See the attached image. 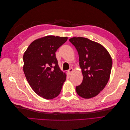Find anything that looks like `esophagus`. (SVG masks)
<instances>
[{
    "instance_id": "obj_1",
    "label": "esophagus",
    "mask_w": 130,
    "mask_h": 130,
    "mask_svg": "<svg viewBox=\"0 0 130 130\" xmlns=\"http://www.w3.org/2000/svg\"><path fill=\"white\" fill-rule=\"evenodd\" d=\"M73 71V69L72 68H70L68 70V72H69V74L70 75H72V73Z\"/></svg>"
}]
</instances>
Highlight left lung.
<instances>
[{
    "instance_id": "1",
    "label": "left lung",
    "mask_w": 130,
    "mask_h": 130,
    "mask_svg": "<svg viewBox=\"0 0 130 130\" xmlns=\"http://www.w3.org/2000/svg\"><path fill=\"white\" fill-rule=\"evenodd\" d=\"M69 41L77 51L83 75V80L76 87V91L85 99L95 96L103 90L109 80L112 58L103 45L87 38L73 37Z\"/></svg>"
}]
</instances>
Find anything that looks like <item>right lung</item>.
<instances>
[{
  "label": "right lung",
  "mask_w": 130,
  "mask_h": 130,
  "mask_svg": "<svg viewBox=\"0 0 130 130\" xmlns=\"http://www.w3.org/2000/svg\"><path fill=\"white\" fill-rule=\"evenodd\" d=\"M67 37L46 36L33 41L23 55V70L31 87L46 99L57 96L66 80L58 65L55 53Z\"/></svg>",
  "instance_id": "add662e5"
}]
</instances>
